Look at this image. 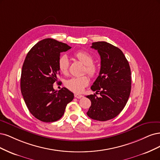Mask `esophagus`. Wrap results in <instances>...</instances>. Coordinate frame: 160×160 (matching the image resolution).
I'll list each match as a JSON object with an SVG mask.
<instances>
[{
  "mask_svg": "<svg viewBox=\"0 0 160 160\" xmlns=\"http://www.w3.org/2000/svg\"><path fill=\"white\" fill-rule=\"evenodd\" d=\"M74 97H75V98H76L80 99V98H81L84 97V96H82V95H80V94H74Z\"/></svg>",
  "mask_w": 160,
  "mask_h": 160,
  "instance_id": "obj_1",
  "label": "esophagus"
}]
</instances>
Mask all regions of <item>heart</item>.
Wrapping results in <instances>:
<instances>
[{"mask_svg": "<svg viewBox=\"0 0 160 160\" xmlns=\"http://www.w3.org/2000/svg\"><path fill=\"white\" fill-rule=\"evenodd\" d=\"M75 58L85 65V72L91 77H94L98 73L97 66L93 64L94 57L90 53L85 51H79L74 54ZM69 59L65 54L61 55L58 58V67L60 72L66 74L69 68ZM89 84V78L86 76L80 77H72L64 82L65 86L74 93H81L84 88Z\"/></svg>", "mask_w": 160, "mask_h": 160, "instance_id": "heart-1", "label": "heart"}]
</instances>
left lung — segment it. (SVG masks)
I'll use <instances>...</instances> for the list:
<instances>
[{"label": "left lung", "instance_id": "8db88e82", "mask_svg": "<svg viewBox=\"0 0 160 160\" xmlns=\"http://www.w3.org/2000/svg\"><path fill=\"white\" fill-rule=\"evenodd\" d=\"M101 58L99 76L91 86L94 95L87 96L91 106L86 113L90 118L107 121L116 117L122 111L131 92V70L122 51L106 42L92 43ZM99 93H98V92Z\"/></svg>", "mask_w": 160, "mask_h": 160}]
</instances>
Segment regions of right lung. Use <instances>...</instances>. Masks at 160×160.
Here are the masks:
<instances>
[{"instance_id":"right-lung-1","label":"right lung","mask_w":160,"mask_h":160,"mask_svg":"<svg viewBox=\"0 0 160 160\" xmlns=\"http://www.w3.org/2000/svg\"><path fill=\"white\" fill-rule=\"evenodd\" d=\"M71 48L52 38L40 40L30 49L23 63L20 89L30 112L44 122L57 121L64 114L74 94L66 88H53L60 74L58 61L60 53Z\"/></svg>"}]
</instances>
